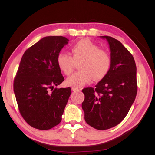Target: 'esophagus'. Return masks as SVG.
Returning <instances> with one entry per match:
<instances>
[{"label":"esophagus","mask_w":155,"mask_h":155,"mask_svg":"<svg viewBox=\"0 0 155 155\" xmlns=\"http://www.w3.org/2000/svg\"><path fill=\"white\" fill-rule=\"evenodd\" d=\"M72 90L73 91H79L81 90V89L78 88V87H72Z\"/></svg>","instance_id":"34e87169"}]
</instances>
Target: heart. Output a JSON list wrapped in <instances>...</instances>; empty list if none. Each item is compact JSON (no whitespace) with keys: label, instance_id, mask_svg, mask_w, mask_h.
<instances>
[{"label":"heart","instance_id":"obj_1","mask_svg":"<svg viewBox=\"0 0 155 155\" xmlns=\"http://www.w3.org/2000/svg\"><path fill=\"white\" fill-rule=\"evenodd\" d=\"M72 57L65 52H60L57 61L59 69L65 74L72 72L74 61L79 63L81 70L74 72L68 78V85L81 87L91 81H100L106 77L111 65V55L106 50L87 40H82L72 46Z\"/></svg>","mask_w":155,"mask_h":155}]
</instances>
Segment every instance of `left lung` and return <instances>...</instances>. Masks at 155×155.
<instances>
[{"label": "left lung", "instance_id": "8db88e82", "mask_svg": "<svg viewBox=\"0 0 155 155\" xmlns=\"http://www.w3.org/2000/svg\"><path fill=\"white\" fill-rule=\"evenodd\" d=\"M106 39L111 51L108 74L95 86L82 90L85 120L96 129L107 130L120 124L134 103L137 91L134 58L122 44L112 37Z\"/></svg>", "mask_w": 155, "mask_h": 155}]
</instances>
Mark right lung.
<instances>
[{"instance_id": "obj_1", "label": "right lung", "mask_w": 155, "mask_h": 155, "mask_svg": "<svg viewBox=\"0 0 155 155\" xmlns=\"http://www.w3.org/2000/svg\"><path fill=\"white\" fill-rule=\"evenodd\" d=\"M63 36L45 37L25 52L14 81L18 109L31 127L48 130L59 124L71 88H54L64 81L57 58L68 43Z\"/></svg>"}]
</instances>
